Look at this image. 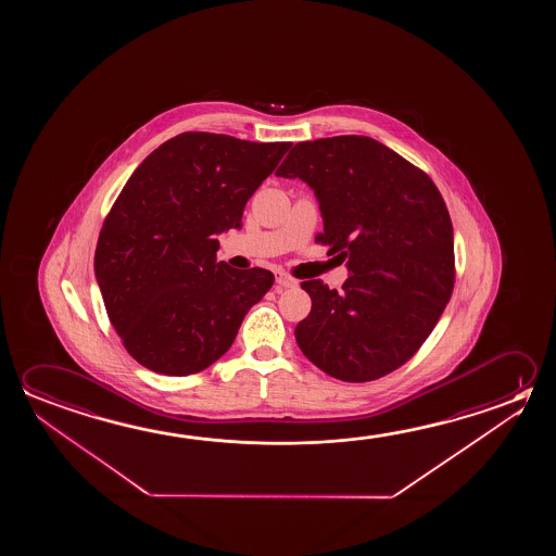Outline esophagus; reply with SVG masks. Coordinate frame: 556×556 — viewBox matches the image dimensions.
Masks as SVG:
<instances>
[{"label": "esophagus", "mask_w": 556, "mask_h": 556, "mask_svg": "<svg viewBox=\"0 0 556 556\" xmlns=\"http://www.w3.org/2000/svg\"><path fill=\"white\" fill-rule=\"evenodd\" d=\"M294 285H296V279H292L291 275L285 274V271H275V287H277V291L291 289Z\"/></svg>", "instance_id": "obj_1"}]
</instances>
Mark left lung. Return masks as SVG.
<instances>
[{"mask_svg": "<svg viewBox=\"0 0 556 556\" xmlns=\"http://www.w3.org/2000/svg\"><path fill=\"white\" fill-rule=\"evenodd\" d=\"M318 198L316 240L346 262L341 291L312 279L294 329L304 356L343 382H370L419 351L454 291V228L434 182L372 137L302 141L277 168Z\"/></svg>", "mask_w": 556, "mask_h": 556, "instance_id": "8db88e82", "label": "left lung"}]
</instances>
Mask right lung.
<instances>
[{
    "label": "right lung",
    "instance_id": "1",
    "mask_svg": "<svg viewBox=\"0 0 556 556\" xmlns=\"http://www.w3.org/2000/svg\"><path fill=\"white\" fill-rule=\"evenodd\" d=\"M291 146L186 131L129 176L102 225L94 275L139 365L188 376L230 349L275 277L217 262V235L242 227L247 201Z\"/></svg>",
    "mask_w": 556,
    "mask_h": 556
}]
</instances>
